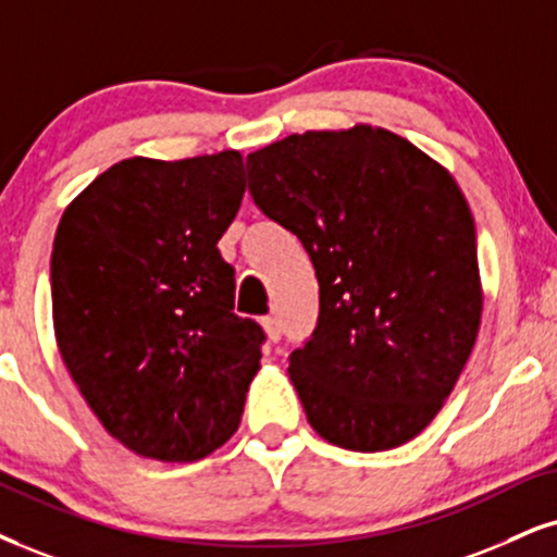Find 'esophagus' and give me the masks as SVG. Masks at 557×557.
Instances as JSON below:
<instances>
[{
    "instance_id": "1",
    "label": "esophagus",
    "mask_w": 557,
    "mask_h": 557,
    "mask_svg": "<svg viewBox=\"0 0 557 557\" xmlns=\"http://www.w3.org/2000/svg\"><path fill=\"white\" fill-rule=\"evenodd\" d=\"M263 331L271 343L281 341V320L276 318V314H268V318H263Z\"/></svg>"
}]
</instances>
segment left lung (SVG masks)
Instances as JSON below:
<instances>
[{
    "label": "left lung",
    "mask_w": 557,
    "mask_h": 557,
    "mask_svg": "<svg viewBox=\"0 0 557 557\" xmlns=\"http://www.w3.org/2000/svg\"><path fill=\"white\" fill-rule=\"evenodd\" d=\"M247 188L305 245L320 318L289 356L307 421L382 451L434 421L475 346V222L442 164L387 128L307 132L247 154Z\"/></svg>",
    "instance_id": "obj_1"
}]
</instances>
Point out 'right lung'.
<instances>
[{
  "label": "right lung",
  "mask_w": 557,
  "mask_h": 557,
  "mask_svg": "<svg viewBox=\"0 0 557 557\" xmlns=\"http://www.w3.org/2000/svg\"><path fill=\"white\" fill-rule=\"evenodd\" d=\"M243 154L132 157L66 206L51 252L61 359L106 431L141 457L196 462L237 431L265 333L235 314L216 243Z\"/></svg>",
  "instance_id": "right-lung-1"
}]
</instances>
